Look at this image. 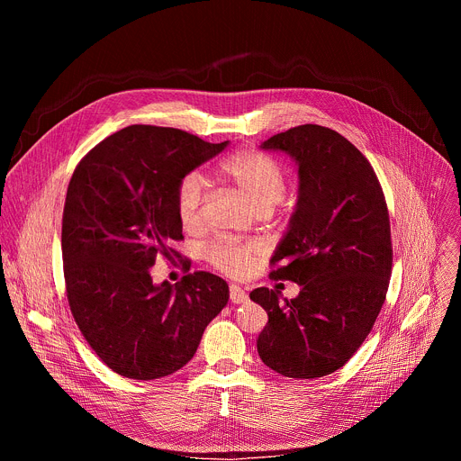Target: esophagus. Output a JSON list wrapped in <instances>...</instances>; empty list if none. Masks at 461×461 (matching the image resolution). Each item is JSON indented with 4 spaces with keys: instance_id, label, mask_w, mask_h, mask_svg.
<instances>
[{
    "instance_id": "esophagus-1",
    "label": "esophagus",
    "mask_w": 461,
    "mask_h": 461,
    "mask_svg": "<svg viewBox=\"0 0 461 461\" xmlns=\"http://www.w3.org/2000/svg\"><path fill=\"white\" fill-rule=\"evenodd\" d=\"M230 301L233 304H242V303L248 301V295H246V292L242 288H239L237 285H231L230 286Z\"/></svg>"
}]
</instances>
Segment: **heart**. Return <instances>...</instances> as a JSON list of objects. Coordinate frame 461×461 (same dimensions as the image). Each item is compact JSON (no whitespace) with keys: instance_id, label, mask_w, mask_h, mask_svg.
I'll return each instance as SVG.
<instances>
[{"instance_id":"heart-1","label":"heart","mask_w":461,"mask_h":461,"mask_svg":"<svg viewBox=\"0 0 461 461\" xmlns=\"http://www.w3.org/2000/svg\"><path fill=\"white\" fill-rule=\"evenodd\" d=\"M221 173L244 194L255 213H270L285 199L286 180L283 167L267 153L253 149L237 151L222 160ZM203 201V176L199 173L184 175L175 189V206L178 221L185 230H194L199 226ZM257 253L258 248L255 244L217 242L210 249V260L217 270L240 277L248 274Z\"/></svg>"}]
</instances>
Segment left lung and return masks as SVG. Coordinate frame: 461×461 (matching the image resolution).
I'll return each instance as SVG.
<instances>
[{
    "mask_svg": "<svg viewBox=\"0 0 461 461\" xmlns=\"http://www.w3.org/2000/svg\"><path fill=\"white\" fill-rule=\"evenodd\" d=\"M297 167V204L272 262V279L301 292L257 288L249 299L268 313L257 352L267 366L295 379L341 368L370 334L392 272L390 221L379 180L338 131L304 123L260 144Z\"/></svg>",
    "mask_w": 461,
    "mask_h": 461,
    "instance_id": "8db88e82",
    "label": "left lung"
}]
</instances>
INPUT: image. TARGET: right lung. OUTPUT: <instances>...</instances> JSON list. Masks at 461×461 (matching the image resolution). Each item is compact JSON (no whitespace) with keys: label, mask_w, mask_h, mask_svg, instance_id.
<instances>
[{"label":"right lung","mask_w":461,"mask_h":461,"mask_svg":"<svg viewBox=\"0 0 461 461\" xmlns=\"http://www.w3.org/2000/svg\"><path fill=\"white\" fill-rule=\"evenodd\" d=\"M228 144L129 125L73 173L61 222L65 288L80 332L123 377L149 381L180 370L228 304V283L213 274L193 272L173 286L155 285L149 272L158 255L171 258V240L184 239L178 180Z\"/></svg>","instance_id":"obj_1"}]
</instances>
